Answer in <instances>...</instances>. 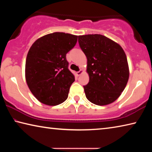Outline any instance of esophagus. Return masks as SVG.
I'll return each mask as SVG.
<instances>
[{
	"label": "esophagus",
	"mask_w": 152,
	"mask_h": 152,
	"mask_svg": "<svg viewBox=\"0 0 152 152\" xmlns=\"http://www.w3.org/2000/svg\"><path fill=\"white\" fill-rule=\"evenodd\" d=\"M82 73H83V70H80V71L77 72H76V75L78 76H80V75H81V74H82Z\"/></svg>",
	"instance_id": "34e87169"
}]
</instances>
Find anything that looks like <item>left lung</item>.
I'll use <instances>...</instances> for the list:
<instances>
[{
	"label": "left lung",
	"mask_w": 152,
	"mask_h": 152,
	"mask_svg": "<svg viewBox=\"0 0 152 152\" xmlns=\"http://www.w3.org/2000/svg\"><path fill=\"white\" fill-rule=\"evenodd\" d=\"M78 43L87 58L89 82L84 86L92 103H112L124 91L129 76L127 57L119 44L100 34L78 36Z\"/></svg>",
	"instance_id": "1"
}]
</instances>
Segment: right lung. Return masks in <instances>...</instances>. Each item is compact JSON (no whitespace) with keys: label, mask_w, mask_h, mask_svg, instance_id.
Instances as JSON below:
<instances>
[{"label":"right lung","mask_w":152,"mask_h":152,"mask_svg":"<svg viewBox=\"0 0 152 152\" xmlns=\"http://www.w3.org/2000/svg\"><path fill=\"white\" fill-rule=\"evenodd\" d=\"M77 39V35L55 32L39 38L30 48L25 79L31 92L42 103L55 106L68 98L75 78L69 70L66 56Z\"/></svg>","instance_id":"right-lung-1"}]
</instances>
